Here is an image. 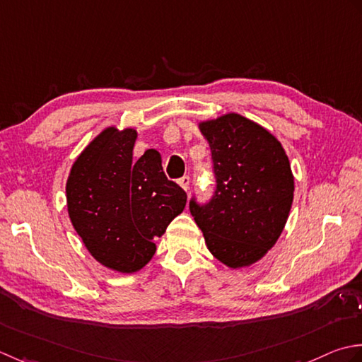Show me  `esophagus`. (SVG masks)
Segmentation results:
<instances>
[{
	"instance_id": "34e87169",
	"label": "esophagus",
	"mask_w": 362,
	"mask_h": 362,
	"mask_svg": "<svg viewBox=\"0 0 362 362\" xmlns=\"http://www.w3.org/2000/svg\"><path fill=\"white\" fill-rule=\"evenodd\" d=\"M178 184H180V186L184 189V190H189V186H190V178H189V176H182V178H180L178 180Z\"/></svg>"
}]
</instances>
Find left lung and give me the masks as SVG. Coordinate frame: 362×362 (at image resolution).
I'll use <instances>...</instances> for the list:
<instances>
[{
  "label": "left lung",
  "mask_w": 362,
  "mask_h": 362,
  "mask_svg": "<svg viewBox=\"0 0 362 362\" xmlns=\"http://www.w3.org/2000/svg\"><path fill=\"white\" fill-rule=\"evenodd\" d=\"M212 150L216 195L190 214L206 247L230 269L248 267L281 235L293 202V173L279 140L238 112L198 122Z\"/></svg>",
  "instance_id": "left-lung-1"
}]
</instances>
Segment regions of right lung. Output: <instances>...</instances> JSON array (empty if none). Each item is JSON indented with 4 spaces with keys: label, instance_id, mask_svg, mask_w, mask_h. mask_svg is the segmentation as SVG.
<instances>
[{
    "label": "right lung",
    "instance_id": "1",
    "mask_svg": "<svg viewBox=\"0 0 362 362\" xmlns=\"http://www.w3.org/2000/svg\"><path fill=\"white\" fill-rule=\"evenodd\" d=\"M136 140L134 128L110 124L79 153L65 184L70 222L87 252L120 274H136L151 261L154 239L187 198L167 180L159 151L132 159Z\"/></svg>",
    "mask_w": 362,
    "mask_h": 362
}]
</instances>
